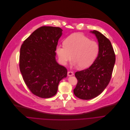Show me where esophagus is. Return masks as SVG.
<instances>
[{
    "label": "esophagus",
    "mask_w": 130,
    "mask_h": 130,
    "mask_svg": "<svg viewBox=\"0 0 130 130\" xmlns=\"http://www.w3.org/2000/svg\"><path fill=\"white\" fill-rule=\"evenodd\" d=\"M74 75V73L72 71H68V75L69 76H73Z\"/></svg>",
    "instance_id": "esophagus-1"
}]
</instances>
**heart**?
Here are the masks:
<instances>
[{
    "label": "heart",
    "mask_w": 130,
    "mask_h": 130,
    "mask_svg": "<svg viewBox=\"0 0 130 130\" xmlns=\"http://www.w3.org/2000/svg\"><path fill=\"white\" fill-rule=\"evenodd\" d=\"M64 46H58L56 52L60 62L66 65L72 56L73 64L80 69L89 67L96 59L99 50L98 43L81 34H74L63 41Z\"/></svg>",
    "instance_id": "b5f03b06"
}]
</instances>
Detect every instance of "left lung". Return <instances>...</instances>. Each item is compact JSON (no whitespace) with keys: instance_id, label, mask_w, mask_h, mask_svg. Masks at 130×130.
<instances>
[{"instance_id":"8db88e82","label":"left lung","mask_w":130,"mask_h":130,"mask_svg":"<svg viewBox=\"0 0 130 130\" xmlns=\"http://www.w3.org/2000/svg\"><path fill=\"white\" fill-rule=\"evenodd\" d=\"M91 32L98 41V56L89 68L75 74L77 84L74 95L84 100L93 99L104 91L110 82L115 62V54L109 39L97 31Z\"/></svg>"}]
</instances>
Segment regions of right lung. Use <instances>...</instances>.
I'll use <instances>...</instances> for the list:
<instances>
[{"mask_svg":"<svg viewBox=\"0 0 130 130\" xmlns=\"http://www.w3.org/2000/svg\"><path fill=\"white\" fill-rule=\"evenodd\" d=\"M59 27L43 26L26 39L19 55V69L23 80L34 95L43 98L54 96L67 69L56 61L55 51L62 35Z\"/></svg>","mask_w":130,"mask_h":130,"instance_id":"obj_1","label":"right lung"}]
</instances>
